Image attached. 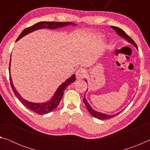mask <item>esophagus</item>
I'll return each mask as SVG.
<instances>
[{
    "label": "esophagus",
    "instance_id": "obj_1",
    "mask_svg": "<svg viewBox=\"0 0 150 150\" xmlns=\"http://www.w3.org/2000/svg\"><path fill=\"white\" fill-rule=\"evenodd\" d=\"M75 75H76V78H77V79L80 80V79H82L85 77L86 72H85L84 69L79 68V69H78L77 71H76Z\"/></svg>",
    "mask_w": 150,
    "mask_h": 150
}]
</instances>
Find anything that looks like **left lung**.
<instances>
[{
  "mask_svg": "<svg viewBox=\"0 0 150 150\" xmlns=\"http://www.w3.org/2000/svg\"><path fill=\"white\" fill-rule=\"evenodd\" d=\"M112 28L114 30H115V32H116V34H117L118 35H120V37L122 38H124L125 40H126V41H128V42L130 43L131 44H132L133 45H134L136 47V49H138V47H137V45L135 42H134V40L131 38L129 36V35H127L125 32H124V31H123L122 30L119 28L118 27H116V26H111ZM86 82H87V81L85 80ZM88 90V88L87 89V91ZM83 102H84L85 105L86 106V107H87V110H88V112H89L90 114L92 116H93L95 118H96L98 119H99V120H106V119H110V118H112L113 117H115V116L118 115L119 113H120L122 111L121 110L120 112H118V113L116 114H115V115H106V114H104V113H101V112H97L95 110H93V108L91 107V105L88 104V103L87 102V99L85 98V95L84 96V98H83Z\"/></svg>",
  "mask_w": 150,
  "mask_h": 150,
  "instance_id": "1",
  "label": "left lung"
}]
</instances>
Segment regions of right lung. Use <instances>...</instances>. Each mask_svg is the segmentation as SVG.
Returning <instances> with one entry per match:
<instances>
[{
  "label": "right lung",
  "instance_id": "obj_1",
  "mask_svg": "<svg viewBox=\"0 0 150 150\" xmlns=\"http://www.w3.org/2000/svg\"><path fill=\"white\" fill-rule=\"evenodd\" d=\"M69 25H72V26H77V24L71 22H38V23L35 24L33 26L26 28V29H24L23 31L22 32L21 34L18 37L16 40L17 42L18 40L21 39L22 37L25 36V35L30 34L32 32L35 31V30H39V29H44V28H48V29H52L54 30L56 28H60L62 27H65L69 26ZM11 60H10L9 63V75H10V81H11V85L12 88V91L14 93V95H16V97L18 98V100L22 103V105L24 106H26L27 108H28L32 112H34L35 113L38 114V115H45L49 112H51L55 108L57 107V106L59 105L60 103V100L62 99L64 93V91L65 88H67V86H69L71 83H72L75 81V75H73L71 77L66 80L65 82H63L62 85H61L59 87L57 88V89L55 91L54 93V95L52 96V98H51L50 100H48L47 102L42 103H34L32 102H29L26 100L24 99L23 98L20 96L18 92L16 90V88L14 87L13 83H12V77L11 75Z\"/></svg>",
  "mask_w": 150,
  "mask_h": 150
}]
</instances>
